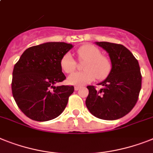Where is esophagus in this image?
I'll return each instance as SVG.
<instances>
[{"mask_svg": "<svg viewBox=\"0 0 153 153\" xmlns=\"http://www.w3.org/2000/svg\"><path fill=\"white\" fill-rule=\"evenodd\" d=\"M80 88V87H79V86H76L75 88H74V89H75V91H78Z\"/></svg>", "mask_w": 153, "mask_h": 153, "instance_id": "34e87169", "label": "esophagus"}]
</instances>
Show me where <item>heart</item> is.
Here are the masks:
<instances>
[{
  "label": "heart",
  "mask_w": 153,
  "mask_h": 153,
  "mask_svg": "<svg viewBox=\"0 0 153 153\" xmlns=\"http://www.w3.org/2000/svg\"><path fill=\"white\" fill-rule=\"evenodd\" d=\"M79 61L84 62L83 69L84 71L75 73L68 77L69 84L83 86L96 79H104L109 75L112 70L111 60L102 52L97 47L91 45H83L76 50ZM61 69L65 74H72L77 67L76 62L69 53L63 55L60 60Z\"/></svg>",
  "instance_id": "obj_1"
}]
</instances>
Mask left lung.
Segmentation results:
<instances>
[{
    "instance_id": "obj_1",
    "label": "left lung",
    "mask_w": 153,
    "mask_h": 153,
    "mask_svg": "<svg viewBox=\"0 0 153 153\" xmlns=\"http://www.w3.org/2000/svg\"><path fill=\"white\" fill-rule=\"evenodd\" d=\"M108 53L112 70L96 90L88 86L86 99L88 110L94 117L114 120L124 117L134 107L142 88V74L137 59L123 45L109 42H96Z\"/></svg>"
}]
</instances>
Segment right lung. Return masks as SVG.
Returning <instances> with one entry per match:
<instances>
[{
    "label": "right lung",
    "instance_id": "obj_1",
    "mask_svg": "<svg viewBox=\"0 0 153 153\" xmlns=\"http://www.w3.org/2000/svg\"><path fill=\"white\" fill-rule=\"evenodd\" d=\"M73 48L64 42H48L30 47L22 53L12 73L11 91L18 107L36 121L55 119L62 113L74 86H55L62 82L60 60Z\"/></svg>",
    "mask_w": 153,
    "mask_h": 153
}]
</instances>
